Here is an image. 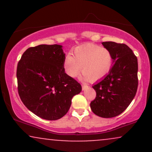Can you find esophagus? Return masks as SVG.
Returning a JSON list of instances; mask_svg holds the SVG:
<instances>
[{"label":"esophagus","mask_w":152,"mask_h":152,"mask_svg":"<svg viewBox=\"0 0 152 152\" xmlns=\"http://www.w3.org/2000/svg\"><path fill=\"white\" fill-rule=\"evenodd\" d=\"M87 88H88V86H87V85H82V90L83 91L86 90Z\"/></svg>","instance_id":"1"}]
</instances>
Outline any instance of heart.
Segmentation results:
<instances>
[{
  "instance_id": "obj_1",
  "label": "heart",
  "mask_w": 152,
  "mask_h": 152,
  "mask_svg": "<svg viewBox=\"0 0 152 152\" xmlns=\"http://www.w3.org/2000/svg\"><path fill=\"white\" fill-rule=\"evenodd\" d=\"M72 55L66 56L64 62V71L71 78L77 77L81 67L83 79L98 81L109 74L114 63L109 50L93 43L77 46Z\"/></svg>"
}]
</instances>
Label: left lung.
Segmentation results:
<instances>
[{
  "label": "left lung",
  "mask_w": 152,
  "mask_h": 152,
  "mask_svg": "<svg viewBox=\"0 0 152 152\" xmlns=\"http://www.w3.org/2000/svg\"><path fill=\"white\" fill-rule=\"evenodd\" d=\"M102 43L112 53L114 63L108 75L92 86L96 96L90 106L97 116L112 118L121 114L135 96L138 61L132 50L126 44L112 41Z\"/></svg>",
  "instance_id": "1"
}]
</instances>
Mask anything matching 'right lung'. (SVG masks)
<instances>
[{
    "label": "right lung",
    "instance_id": "obj_1",
    "mask_svg": "<svg viewBox=\"0 0 152 152\" xmlns=\"http://www.w3.org/2000/svg\"><path fill=\"white\" fill-rule=\"evenodd\" d=\"M61 45L41 44L28 48L17 66L20 98L27 109L46 120H57L69 111L81 86L65 73Z\"/></svg>",
    "mask_w": 152,
    "mask_h": 152
}]
</instances>
